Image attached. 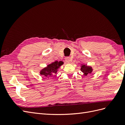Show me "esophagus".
<instances>
[{
    "mask_svg": "<svg viewBox=\"0 0 125 125\" xmlns=\"http://www.w3.org/2000/svg\"><path fill=\"white\" fill-rule=\"evenodd\" d=\"M65 60H66V62L69 63V62H70V59L69 57H66V58H65Z\"/></svg>",
    "mask_w": 125,
    "mask_h": 125,
    "instance_id": "esophagus-1",
    "label": "esophagus"
}]
</instances>
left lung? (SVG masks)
<instances>
[{"label":"left lung","instance_id":"left-lung-1","mask_svg":"<svg viewBox=\"0 0 125 125\" xmlns=\"http://www.w3.org/2000/svg\"><path fill=\"white\" fill-rule=\"evenodd\" d=\"M81 71L83 73L84 75H86L88 74H91L93 69L91 66H88L86 64H81Z\"/></svg>","mask_w":125,"mask_h":125}]
</instances>
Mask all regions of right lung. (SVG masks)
Wrapping results in <instances>:
<instances>
[{"label": "right lung", "instance_id": "1", "mask_svg": "<svg viewBox=\"0 0 125 125\" xmlns=\"http://www.w3.org/2000/svg\"><path fill=\"white\" fill-rule=\"evenodd\" d=\"M63 64L62 61H55L48 65L46 67L41 69L40 74L42 75L45 78H49L56 74L58 71L60 67Z\"/></svg>", "mask_w": 125, "mask_h": 125}]
</instances>
